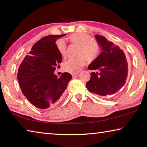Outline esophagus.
<instances>
[{"label":"esophagus","mask_w":147,"mask_h":147,"mask_svg":"<svg viewBox=\"0 0 147 147\" xmlns=\"http://www.w3.org/2000/svg\"><path fill=\"white\" fill-rule=\"evenodd\" d=\"M72 76H73V78H76L78 76V73H74V74H72Z\"/></svg>","instance_id":"34e87169"}]
</instances>
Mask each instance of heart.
Here are the masks:
<instances>
[{
    "label": "heart",
    "mask_w": 147,
    "mask_h": 147,
    "mask_svg": "<svg viewBox=\"0 0 147 147\" xmlns=\"http://www.w3.org/2000/svg\"><path fill=\"white\" fill-rule=\"evenodd\" d=\"M71 43L78 45L75 58L70 59L64 64V70L69 73H76L88 62H93L98 58L100 53V45L95 39H91L89 34L85 32H76L67 37ZM56 46L59 53L63 57L66 56L67 46L62 39L56 41Z\"/></svg>",
    "instance_id": "obj_1"
}]
</instances>
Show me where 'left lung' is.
Masks as SVG:
<instances>
[{"label":"left lung","mask_w":147,"mask_h":147,"mask_svg":"<svg viewBox=\"0 0 147 147\" xmlns=\"http://www.w3.org/2000/svg\"><path fill=\"white\" fill-rule=\"evenodd\" d=\"M95 38L102 52L88 67L94 72L91 73L86 88L91 93L107 97L117 93L125 84L128 65L120 47L102 36L96 35Z\"/></svg>","instance_id":"obj_1"}]
</instances>
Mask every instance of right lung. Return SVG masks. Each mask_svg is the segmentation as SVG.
I'll list each match as a JSON object with an SVG mask.
<instances>
[{
    "label": "right lung",
    "instance_id": "add662e5",
    "mask_svg": "<svg viewBox=\"0 0 147 147\" xmlns=\"http://www.w3.org/2000/svg\"><path fill=\"white\" fill-rule=\"evenodd\" d=\"M64 36H47L36 42L19 67L17 79L21 91L38 108L46 109L58 104L72 79L68 73H62L59 78L54 74L62 61L55 42Z\"/></svg>",
    "mask_w": 147,
    "mask_h": 147
}]
</instances>
